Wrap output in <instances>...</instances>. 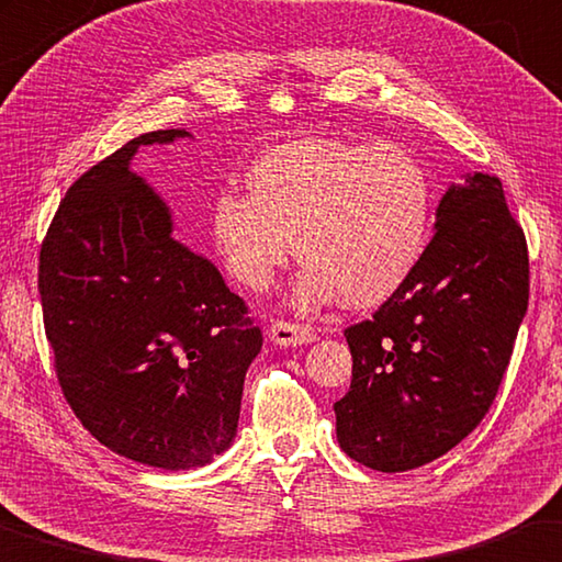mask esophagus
Here are the masks:
<instances>
[{
  "label": "esophagus",
  "instance_id": "34e87169",
  "mask_svg": "<svg viewBox=\"0 0 562 562\" xmlns=\"http://www.w3.org/2000/svg\"><path fill=\"white\" fill-rule=\"evenodd\" d=\"M269 338L276 346H303L314 344L316 334L314 328L303 324H291V321H273L269 328Z\"/></svg>",
  "mask_w": 562,
  "mask_h": 562
}]
</instances>
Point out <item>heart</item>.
Segmentation results:
<instances>
[{"label":"heart","instance_id":"b5f03b06","mask_svg":"<svg viewBox=\"0 0 562 562\" xmlns=\"http://www.w3.org/2000/svg\"><path fill=\"white\" fill-rule=\"evenodd\" d=\"M246 194H221L214 238L238 283L263 291L296 244L301 308L341 299L373 308L395 296L426 254L434 187L406 149L308 136L246 171Z\"/></svg>","mask_w":562,"mask_h":562}]
</instances>
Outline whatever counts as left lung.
<instances>
[{
  "label": "left lung",
  "instance_id": "obj_1",
  "mask_svg": "<svg viewBox=\"0 0 562 562\" xmlns=\"http://www.w3.org/2000/svg\"><path fill=\"white\" fill-rule=\"evenodd\" d=\"M528 244L488 173L450 183L406 286L344 330L351 389L334 403L344 453L403 473L456 448L495 401L528 311Z\"/></svg>",
  "mask_w": 562,
  "mask_h": 562
}]
</instances>
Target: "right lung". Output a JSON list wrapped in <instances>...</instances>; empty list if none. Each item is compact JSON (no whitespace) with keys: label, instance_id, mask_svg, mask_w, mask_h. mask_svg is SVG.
Instances as JSON below:
<instances>
[{"label":"right lung","instance_id":"add662e5","mask_svg":"<svg viewBox=\"0 0 562 562\" xmlns=\"http://www.w3.org/2000/svg\"><path fill=\"white\" fill-rule=\"evenodd\" d=\"M142 134L71 183L40 251L44 330L64 398L91 436L136 463L189 471L234 443L261 328L171 211L132 171Z\"/></svg>","mask_w":562,"mask_h":562}]
</instances>
